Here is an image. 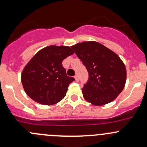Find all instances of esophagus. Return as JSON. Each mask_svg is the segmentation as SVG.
Segmentation results:
<instances>
[{
  "mask_svg": "<svg viewBox=\"0 0 147 147\" xmlns=\"http://www.w3.org/2000/svg\"><path fill=\"white\" fill-rule=\"evenodd\" d=\"M75 81H76V82H79V78H78V75H75Z\"/></svg>",
  "mask_w": 147,
  "mask_h": 147,
  "instance_id": "1",
  "label": "esophagus"
}]
</instances>
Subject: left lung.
Listing matches in <instances>:
<instances>
[{"label":"left lung","instance_id":"8db88e82","mask_svg":"<svg viewBox=\"0 0 147 147\" xmlns=\"http://www.w3.org/2000/svg\"><path fill=\"white\" fill-rule=\"evenodd\" d=\"M71 48L88 71V81L82 89L86 101L102 106L115 100L127 80L125 65L119 56L95 41L79 42Z\"/></svg>","mask_w":147,"mask_h":147}]
</instances>
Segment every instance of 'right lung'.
I'll use <instances>...</instances> for the list:
<instances>
[{"mask_svg":"<svg viewBox=\"0 0 147 147\" xmlns=\"http://www.w3.org/2000/svg\"><path fill=\"white\" fill-rule=\"evenodd\" d=\"M73 53L71 47L63 45L47 46L39 50L21 73L27 95L43 105H53L63 100L75 79L66 75L62 63Z\"/></svg>","mask_w":147,"mask_h":147,"instance_id":"1","label":"right lung"}]
</instances>
